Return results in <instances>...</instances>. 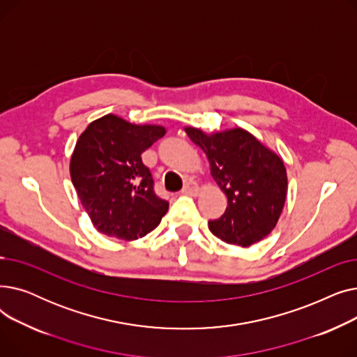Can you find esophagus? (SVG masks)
<instances>
[{"label":"esophagus","mask_w":357,"mask_h":357,"mask_svg":"<svg viewBox=\"0 0 357 357\" xmlns=\"http://www.w3.org/2000/svg\"><path fill=\"white\" fill-rule=\"evenodd\" d=\"M198 192H199V186L194 181L186 182V185L183 186V190H182V194H185V195H197Z\"/></svg>","instance_id":"obj_1"}]
</instances>
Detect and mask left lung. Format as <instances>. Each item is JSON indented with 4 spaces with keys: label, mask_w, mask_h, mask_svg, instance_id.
<instances>
[{
    "label": "left lung",
    "mask_w": 357,
    "mask_h": 357,
    "mask_svg": "<svg viewBox=\"0 0 357 357\" xmlns=\"http://www.w3.org/2000/svg\"><path fill=\"white\" fill-rule=\"evenodd\" d=\"M185 131L202 149L213 179L227 197L226 213L208 221L211 233L241 248L265 238L275 229L287 199L284 160L245 128L211 135L195 127H185Z\"/></svg>",
    "instance_id": "8db88e82"
}]
</instances>
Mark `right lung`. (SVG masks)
<instances>
[{
  "label": "right lung",
  "instance_id": "right-lung-1",
  "mask_svg": "<svg viewBox=\"0 0 357 357\" xmlns=\"http://www.w3.org/2000/svg\"><path fill=\"white\" fill-rule=\"evenodd\" d=\"M165 133L162 126L131 124L107 114L79 136L70 158V178L100 233L131 241L159 226L169 202L155 194L142 153Z\"/></svg>",
  "mask_w": 357,
  "mask_h": 357
}]
</instances>
